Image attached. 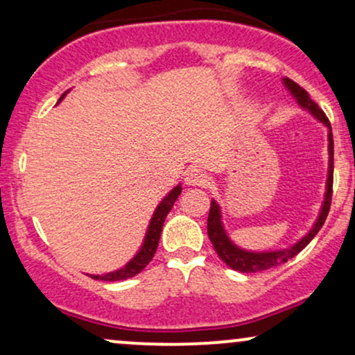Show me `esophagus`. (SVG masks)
<instances>
[{
  "mask_svg": "<svg viewBox=\"0 0 355 355\" xmlns=\"http://www.w3.org/2000/svg\"><path fill=\"white\" fill-rule=\"evenodd\" d=\"M185 183L187 185H195V187H203L209 183V175H207L200 168H190L185 175Z\"/></svg>",
  "mask_w": 355,
  "mask_h": 355,
  "instance_id": "1",
  "label": "esophagus"
}]
</instances>
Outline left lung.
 I'll return each instance as SVG.
<instances>
[{"instance_id": "obj_1", "label": "left lung", "mask_w": 355, "mask_h": 355, "mask_svg": "<svg viewBox=\"0 0 355 355\" xmlns=\"http://www.w3.org/2000/svg\"><path fill=\"white\" fill-rule=\"evenodd\" d=\"M285 85H287V88L291 89L292 95L295 96L297 101H299L304 108H307L312 115H315L319 120L324 121V123L329 126V130H331V121H329V118L324 113V110H322L319 105H317L315 101L311 98V95H309V93L305 92L302 87H300V85H297L295 81H292L288 78H285ZM329 155H331V164H329L327 193H325V202H324V207H322L319 220H317V223L313 225V229L309 232V234L305 235V237L300 240L299 243H295V245L291 248H285V250H280V252H263V254H257V252H245V250H242V248L235 247L234 243L229 240V237L225 235V232H223L222 222H220L218 203L211 200L209 220H207V234H209V239H210L211 245H214V248H215V252H217V255L227 263V266H229L230 268H234V270L243 272V274H254V272L268 270V268L279 267V266H282V263L287 262V260L294 259L299 252H302L304 248L309 245V242H311V240L317 235V232L322 229V225H324L325 218H327V215H329V210H331L332 185H334V137H332V132H329Z\"/></svg>"}]
</instances>
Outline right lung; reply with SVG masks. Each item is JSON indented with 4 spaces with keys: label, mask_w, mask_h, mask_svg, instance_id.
I'll use <instances>...</instances> for the list:
<instances>
[{
    "label": "right lung",
    "mask_w": 355,
    "mask_h": 355,
    "mask_svg": "<svg viewBox=\"0 0 355 355\" xmlns=\"http://www.w3.org/2000/svg\"><path fill=\"white\" fill-rule=\"evenodd\" d=\"M63 96H64V93L61 95V98H63ZM180 193H182V187L180 185L175 187V189L170 191L168 195H166L164 200H162L160 205L157 207L152 222H150L148 232H146L144 247H141V250L138 252L137 257H133V260H130V262L126 263L123 268H120V270H116V272H110V274H105V275H89V277L95 280H105V282H116V280H125V279H130V277H135L137 274H140V272L144 270L146 266H148L150 260L153 259L155 252H157L158 242H160L162 227H164L166 214L172 210L173 203Z\"/></svg>",
    "instance_id": "obj_1"
}]
</instances>
